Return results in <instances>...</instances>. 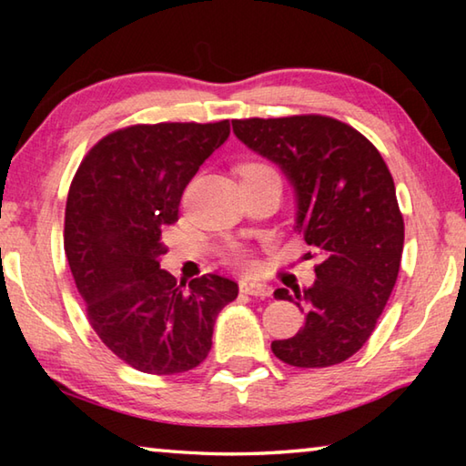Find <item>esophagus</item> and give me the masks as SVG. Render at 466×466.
Wrapping results in <instances>:
<instances>
[{"label": "esophagus", "instance_id": "esophagus-1", "mask_svg": "<svg viewBox=\"0 0 466 466\" xmlns=\"http://www.w3.org/2000/svg\"><path fill=\"white\" fill-rule=\"evenodd\" d=\"M240 291H242V294H248V296H255V298H269L273 294V288L267 286V283H261V281L242 279L240 281Z\"/></svg>", "mask_w": 466, "mask_h": 466}]
</instances>
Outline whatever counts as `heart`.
<instances>
[{
  "label": "heart",
  "mask_w": 466,
  "mask_h": 466,
  "mask_svg": "<svg viewBox=\"0 0 466 466\" xmlns=\"http://www.w3.org/2000/svg\"><path fill=\"white\" fill-rule=\"evenodd\" d=\"M267 170H273L269 164L265 162H250L247 167L242 168V175H255V172H267ZM226 261L238 267V269H250L252 267V257L250 252L242 247V244H230L226 250Z\"/></svg>",
  "instance_id": "obj_1"
}]
</instances>
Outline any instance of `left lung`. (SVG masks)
<instances>
[{"instance_id": "1", "label": "left lung", "mask_w": 466, "mask_h": 466, "mask_svg": "<svg viewBox=\"0 0 466 466\" xmlns=\"http://www.w3.org/2000/svg\"><path fill=\"white\" fill-rule=\"evenodd\" d=\"M236 137L286 172L298 197V232L319 257L309 289H275L304 312L294 337L273 341L281 361L329 368L374 333L399 278L405 222L382 156L351 125L325 115L236 119Z\"/></svg>"}]
</instances>
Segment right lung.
I'll return each mask as SVG.
<instances>
[{"mask_svg":"<svg viewBox=\"0 0 466 466\" xmlns=\"http://www.w3.org/2000/svg\"><path fill=\"white\" fill-rule=\"evenodd\" d=\"M230 136V121L139 123L94 144L66 203L63 247L90 327L146 374H178L208 358L219 310L238 283L218 273L177 283L160 269L162 230L183 191Z\"/></svg>","mask_w":466,"mask_h":466,"instance_id":"add662e5","label":"right lung"}]
</instances>
